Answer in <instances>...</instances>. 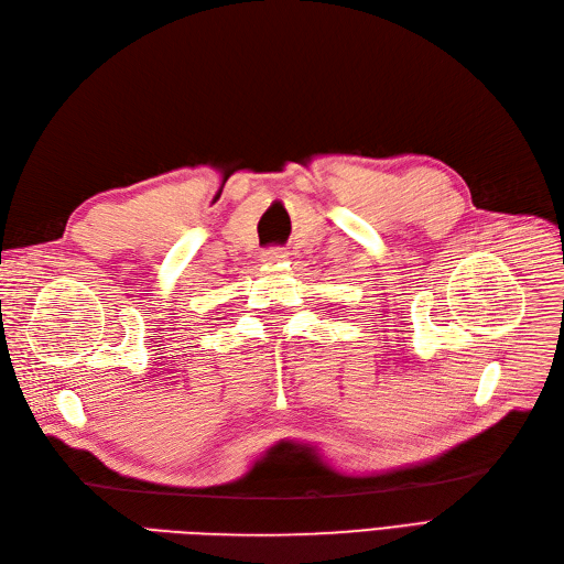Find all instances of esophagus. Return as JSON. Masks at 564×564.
Returning <instances> with one entry per match:
<instances>
[{
	"instance_id": "obj_1",
	"label": "esophagus",
	"mask_w": 564,
	"mask_h": 564,
	"mask_svg": "<svg viewBox=\"0 0 564 564\" xmlns=\"http://www.w3.org/2000/svg\"><path fill=\"white\" fill-rule=\"evenodd\" d=\"M286 259V251L284 249H265L263 251V261L265 263H280Z\"/></svg>"
}]
</instances>
